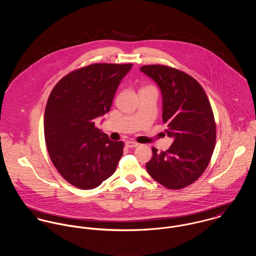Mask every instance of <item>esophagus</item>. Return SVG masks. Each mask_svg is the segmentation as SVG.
Listing matches in <instances>:
<instances>
[{
    "label": "esophagus",
    "instance_id": "obj_1",
    "mask_svg": "<svg viewBox=\"0 0 256 256\" xmlns=\"http://www.w3.org/2000/svg\"><path fill=\"white\" fill-rule=\"evenodd\" d=\"M125 145L127 148H136V146H139V143H137L135 141H127Z\"/></svg>",
    "mask_w": 256,
    "mask_h": 256
}]
</instances>
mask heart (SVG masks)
Wrapping results in <instances>:
<instances>
[{
    "label": "heart",
    "mask_w": 256,
    "mask_h": 256,
    "mask_svg": "<svg viewBox=\"0 0 256 256\" xmlns=\"http://www.w3.org/2000/svg\"><path fill=\"white\" fill-rule=\"evenodd\" d=\"M146 88H148V86H146Z\"/></svg>",
    "instance_id": "1"
}]
</instances>
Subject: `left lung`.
Masks as SVG:
<instances>
[{
  "instance_id": "8db88e82",
  "label": "left lung",
  "mask_w": 256,
  "mask_h": 256,
  "mask_svg": "<svg viewBox=\"0 0 256 256\" xmlns=\"http://www.w3.org/2000/svg\"><path fill=\"white\" fill-rule=\"evenodd\" d=\"M140 70L158 84L166 133L174 139L166 152L152 148L148 174L168 189H182L203 174L212 158L216 145L213 110L202 86L188 74L158 64Z\"/></svg>"
}]
</instances>
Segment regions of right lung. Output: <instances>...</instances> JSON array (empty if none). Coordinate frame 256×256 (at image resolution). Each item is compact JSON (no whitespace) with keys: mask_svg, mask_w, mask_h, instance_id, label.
<instances>
[{"mask_svg":"<svg viewBox=\"0 0 256 256\" xmlns=\"http://www.w3.org/2000/svg\"><path fill=\"white\" fill-rule=\"evenodd\" d=\"M133 64L94 63L72 71L53 88L44 113V137L52 164L80 189H94L110 178L124 143L111 141L96 126L108 113L121 80Z\"/></svg>","mask_w":256,"mask_h":256,"instance_id":"add662e5","label":"right lung"}]
</instances>
